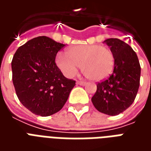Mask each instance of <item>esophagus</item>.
<instances>
[{"instance_id":"obj_1","label":"esophagus","mask_w":151,"mask_h":151,"mask_svg":"<svg viewBox=\"0 0 151 151\" xmlns=\"http://www.w3.org/2000/svg\"><path fill=\"white\" fill-rule=\"evenodd\" d=\"M77 84H78L80 86H85L86 84V82H83V81H78L77 82Z\"/></svg>"}]
</instances>
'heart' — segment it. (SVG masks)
<instances>
[{
  "label": "heart",
  "instance_id": "1",
  "mask_svg": "<svg viewBox=\"0 0 151 151\" xmlns=\"http://www.w3.org/2000/svg\"><path fill=\"white\" fill-rule=\"evenodd\" d=\"M56 64L68 78L75 75L81 65L82 73L88 78L102 81L108 78L114 67V56L107 47L98 44H80L69 47L67 55L59 53Z\"/></svg>",
  "mask_w": 151,
  "mask_h": 151
}]
</instances>
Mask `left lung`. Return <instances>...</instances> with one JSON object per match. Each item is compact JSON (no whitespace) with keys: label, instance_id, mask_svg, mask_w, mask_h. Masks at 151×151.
<instances>
[{"label":"left lung","instance_id":"left-lung-1","mask_svg":"<svg viewBox=\"0 0 151 151\" xmlns=\"http://www.w3.org/2000/svg\"><path fill=\"white\" fill-rule=\"evenodd\" d=\"M104 43L113 53V72L97 84L91 101L99 111L116 116L125 111L136 98L141 67L136 52L129 44L119 39H108Z\"/></svg>","mask_w":151,"mask_h":151}]
</instances>
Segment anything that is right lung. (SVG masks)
<instances>
[{"mask_svg": "<svg viewBox=\"0 0 151 151\" xmlns=\"http://www.w3.org/2000/svg\"><path fill=\"white\" fill-rule=\"evenodd\" d=\"M65 45L39 36L19 47L11 63L13 83L22 104L32 113L48 116L59 111L75 81L66 78L56 66L57 52Z\"/></svg>", "mask_w": 151, "mask_h": 151, "instance_id": "obj_1", "label": "right lung"}]
</instances>
